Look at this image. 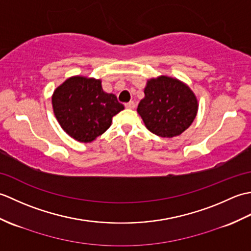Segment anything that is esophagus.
<instances>
[{
	"label": "esophagus",
	"mask_w": 251,
	"mask_h": 251,
	"mask_svg": "<svg viewBox=\"0 0 251 251\" xmlns=\"http://www.w3.org/2000/svg\"><path fill=\"white\" fill-rule=\"evenodd\" d=\"M125 108L126 109H135V102L134 101H129V102L125 103Z\"/></svg>",
	"instance_id": "obj_1"
}]
</instances>
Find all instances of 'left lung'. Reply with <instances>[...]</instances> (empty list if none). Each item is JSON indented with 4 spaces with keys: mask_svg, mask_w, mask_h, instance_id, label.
Instances as JSON below:
<instances>
[{
    "mask_svg": "<svg viewBox=\"0 0 251 251\" xmlns=\"http://www.w3.org/2000/svg\"><path fill=\"white\" fill-rule=\"evenodd\" d=\"M197 109V99L188 85L177 78L162 75L149 79L145 98L138 104L137 111L151 132L173 138L189 128Z\"/></svg>",
    "mask_w": 251,
    "mask_h": 251,
    "instance_id": "left-lung-1",
    "label": "left lung"
}]
</instances>
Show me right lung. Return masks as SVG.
Masks as SVG:
<instances>
[{"label":"right lung","instance_id":"obj_1","mask_svg":"<svg viewBox=\"0 0 251 251\" xmlns=\"http://www.w3.org/2000/svg\"><path fill=\"white\" fill-rule=\"evenodd\" d=\"M61 128L79 142H92L109 128L112 117L124 110L116 96L106 94L101 81L72 76L58 86L51 97Z\"/></svg>","mask_w":251,"mask_h":251}]
</instances>
